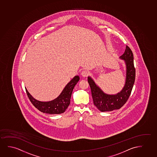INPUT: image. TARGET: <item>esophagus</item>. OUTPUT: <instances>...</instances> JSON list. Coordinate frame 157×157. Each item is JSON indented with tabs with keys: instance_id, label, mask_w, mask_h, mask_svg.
Listing matches in <instances>:
<instances>
[{
	"instance_id": "34e87169",
	"label": "esophagus",
	"mask_w": 157,
	"mask_h": 157,
	"mask_svg": "<svg viewBox=\"0 0 157 157\" xmlns=\"http://www.w3.org/2000/svg\"><path fill=\"white\" fill-rule=\"evenodd\" d=\"M88 75H89V73L86 70H84L83 71H82V73H81V75L84 78H86L88 76Z\"/></svg>"
}]
</instances>
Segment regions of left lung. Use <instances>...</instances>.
<instances>
[{
  "label": "left lung",
  "mask_w": 157,
  "mask_h": 157,
  "mask_svg": "<svg viewBox=\"0 0 157 157\" xmlns=\"http://www.w3.org/2000/svg\"><path fill=\"white\" fill-rule=\"evenodd\" d=\"M119 59L124 60L126 65V80L124 87L116 94L105 93L90 77L88 82L91 89L94 104L101 112L118 110L124 105L131 94L135 79V69L132 51L126 46L124 53Z\"/></svg>",
  "instance_id": "8db88e82"
}]
</instances>
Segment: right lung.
Wrapping results in <instances>:
<instances>
[{"label":"right lung","instance_id":"right-lung-1","mask_svg":"<svg viewBox=\"0 0 157 157\" xmlns=\"http://www.w3.org/2000/svg\"><path fill=\"white\" fill-rule=\"evenodd\" d=\"M79 80V77L78 75H75L65 86L61 93L58 97L54 100L47 102H42L35 99L29 93L26 88L25 90L31 102L40 111L48 114H61L65 112L69 105L73 88Z\"/></svg>","mask_w":157,"mask_h":157}]
</instances>
